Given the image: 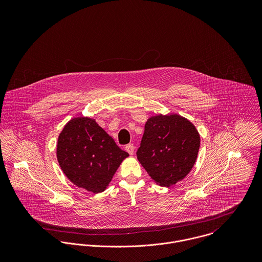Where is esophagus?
I'll return each mask as SVG.
<instances>
[{
    "label": "esophagus",
    "instance_id": "esophagus-1",
    "mask_svg": "<svg viewBox=\"0 0 262 262\" xmlns=\"http://www.w3.org/2000/svg\"><path fill=\"white\" fill-rule=\"evenodd\" d=\"M125 150H126L130 155H132V154L134 153V145H133V144H128V145L125 146Z\"/></svg>",
    "mask_w": 262,
    "mask_h": 262
}]
</instances>
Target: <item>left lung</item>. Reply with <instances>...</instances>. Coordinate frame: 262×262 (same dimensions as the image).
Segmentation results:
<instances>
[{"label": "left lung", "instance_id": "obj_1", "mask_svg": "<svg viewBox=\"0 0 262 262\" xmlns=\"http://www.w3.org/2000/svg\"><path fill=\"white\" fill-rule=\"evenodd\" d=\"M200 148L195 127L179 115L151 117L136 155L150 178L161 187H170L191 170Z\"/></svg>", "mask_w": 262, "mask_h": 262}]
</instances>
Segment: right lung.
Listing matches in <instances>:
<instances>
[{
  "label": "right lung",
  "mask_w": 262,
  "mask_h": 262,
  "mask_svg": "<svg viewBox=\"0 0 262 262\" xmlns=\"http://www.w3.org/2000/svg\"><path fill=\"white\" fill-rule=\"evenodd\" d=\"M56 154L68 179L94 193L105 190L122 160L129 156L95 120L86 117H77L66 125Z\"/></svg>",
  "instance_id": "obj_1"
}]
</instances>
